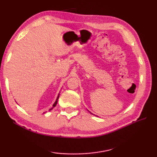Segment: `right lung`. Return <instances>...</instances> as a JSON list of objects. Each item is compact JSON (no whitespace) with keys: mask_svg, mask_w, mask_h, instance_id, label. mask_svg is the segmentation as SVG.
Returning a JSON list of instances; mask_svg holds the SVG:
<instances>
[{"mask_svg":"<svg viewBox=\"0 0 157 157\" xmlns=\"http://www.w3.org/2000/svg\"><path fill=\"white\" fill-rule=\"evenodd\" d=\"M59 95H58V96H57V100H56V101H55V102L54 103V105H52V107L51 109H50V110H51V109H53V107H55V106H56V105H57V100H58V99H59Z\"/></svg>","mask_w":157,"mask_h":157,"instance_id":"obj_1","label":"right lung"}]
</instances>
